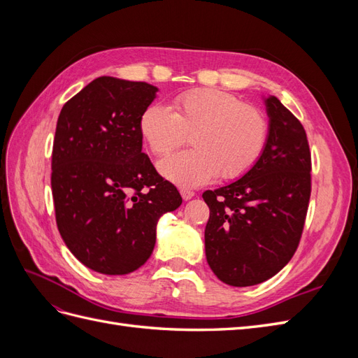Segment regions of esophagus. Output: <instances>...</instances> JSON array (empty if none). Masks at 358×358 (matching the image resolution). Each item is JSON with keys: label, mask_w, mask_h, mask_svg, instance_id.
Instances as JSON below:
<instances>
[{"label": "esophagus", "mask_w": 358, "mask_h": 358, "mask_svg": "<svg viewBox=\"0 0 358 358\" xmlns=\"http://www.w3.org/2000/svg\"><path fill=\"white\" fill-rule=\"evenodd\" d=\"M180 196H182V199H183V200L188 201V200H191L194 196H196V194H194V191H191V189L182 188V189H180Z\"/></svg>", "instance_id": "34e87169"}]
</instances>
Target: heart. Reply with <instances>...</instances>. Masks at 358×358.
Segmentation results:
<instances>
[{
	"label": "heart",
	"mask_w": 358,
	"mask_h": 358,
	"mask_svg": "<svg viewBox=\"0 0 358 358\" xmlns=\"http://www.w3.org/2000/svg\"><path fill=\"white\" fill-rule=\"evenodd\" d=\"M138 129L155 155H167L187 142L192 149L159 161L161 175L192 188L218 176L241 178L262 157L268 124L264 113L239 96L218 90H192L173 100L171 112L150 104L140 115Z\"/></svg>",
	"instance_id": "1"
}]
</instances>
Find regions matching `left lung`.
I'll return each instance as SVG.
<instances>
[{
  "label": "left lung",
  "mask_w": 358,
  "mask_h": 358,
  "mask_svg": "<svg viewBox=\"0 0 358 358\" xmlns=\"http://www.w3.org/2000/svg\"><path fill=\"white\" fill-rule=\"evenodd\" d=\"M267 143L239 180L203 192L209 206L206 258L224 284L251 287L275 276L294 255L310 199L306 131L276 96L264 99Z\"/></svg>",
  "instance_id": "1"
}]
</instances>
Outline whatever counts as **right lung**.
I'll use <instances>...</instances> for the list:
<instances>
[{
    "label": "right lung",
    "instance_id": "1",
    "mask_svg": "<svg viewBox=\"0 0 358 358\" xmlns=\"http://www.w3.org/2000/svg\"><path fill=\"white\" fill-rule=\"evenodd\" d=\"M157 86L101 76L64 104L52 150L62 241L82 264L127 275L154 251L157 224L182 197L142 152L138 119Z\"/></svg>",
    "mask_w": 358,
    "mask_h": 358
}]
</instances>
